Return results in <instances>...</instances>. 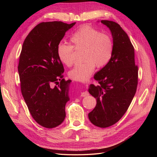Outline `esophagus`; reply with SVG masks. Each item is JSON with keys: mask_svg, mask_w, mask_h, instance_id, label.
Masks as SVG:
<instances>
[{"mask_svg": "<svg viewBox=\"0 0 157 157\" xmlns=\"http://www.w3.org/2000/svg\"><path fill=\"white\" fill-rule=\"evenodd\" d=\"M89 95V94H88V92H82L81 93V94H80V96H81L82 97H85V96H88Z\"/></svg>", "mask_w": 157, "mask_h": 157, "instance_id": "1", "label": "esophagus"}]
</instances>
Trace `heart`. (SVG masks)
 Masks as SVG:
<instances>
[{
  "instance_id": "b5f03b06",
  "label": "heart",
  "mask_w": 157,
  "mask_h": 157,
  "mask_svg": "<svg viewBox=\"0 0 157 157\" xmlns=\"http://www.w3.org/2000/svg\"><path fill=\"white\" fill-rule=\"evenodd\" d=\"M73 46L61 42L57 46V55L61 62L71 66L74 62V46L84 48L82 56L85 59L75 64L69 72V77L77 81H85L92 74L96 67L106 66L112 58L114 44L112 37L107 33L90 26L80 28L71 36Z\"/></svg>"
}]
</instances>
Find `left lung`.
Segmentation results:
<instances>
[{"instance_id": "8db88e82", "label": "left lung", "mask_w": 157, "mask_h": 157, "mask_svg": "<svg viewBox=\"0 0 157 157\" xmlns=\"http://www.w3.org/2000/svg\"><path fill=\"white\" fill-rule=\"evenodd\" d=\"M101 22L111 30L114 51L110 62L94 75L99 85L90 84L88 89L97 99L88 118L94 125L107 128L119 121L129 107L136 92L138 67L135 65L134 46L126 32L115 21Z\"/></svg>"}]
</instances>
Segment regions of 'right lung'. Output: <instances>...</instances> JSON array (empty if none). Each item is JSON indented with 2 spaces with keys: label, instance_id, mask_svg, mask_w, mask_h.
Wrapping results in <instances>:
<instances>
[{
  "label": "right lung",
  "instance_id": "obj_1",
  "mask_svg": "<svg viewBox=\"0 0 157 157\" xmlns=\"http://www.w3.org/2000/svg\"><path fill=\"white\" fill-rule=\"evenodd\" d=\"M75 23H40L22 46L17 67L21 94L32 117L44 128L58 126L65 118L71 81L63 78L64 68L57 55V46Z\"/></svg>",
  "mask_w": 157,
  "mask_h": 157
}]
</instances>
